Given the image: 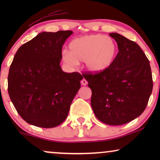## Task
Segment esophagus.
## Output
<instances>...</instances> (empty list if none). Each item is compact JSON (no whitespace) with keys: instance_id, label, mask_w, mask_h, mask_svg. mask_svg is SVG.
Returning a JSON list of instances; mask_svg holds the SVG:
<instances>
[{"instance_id":"34e87169","label":"esophagus","mask_w":160,"mask_h":160,"mask_svg":"<svg viewBox=\"0 0 160 160\" xmlns=\"http://www.w3.org/2000/svg\"><path fill=\"white\" fill-rule=\"evenodd\" d=\"M82 85H84V86H85V85H87V81L85 79V78H83L82 79Z\"/></svg>"}]
</instances>
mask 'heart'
I'll return each instance as SVG.
<instances>
[{
  "instance_id": "b5f03b06",
  "label": "heart",
  "mask_w": 160,
  "mask_h": 160,
  "mask_svg": "<svg viewBox=\"0 0 160 160\" xmlns=\"http://www.w3.org/2000/svg\"><path fill=\"white\" fill-rule=\"evenodd\" d=\"M70 52H62V58L71 65L85 61L87 68L101 72L108 68L117 54V47L112 38L102 35H89L74 39L70 43Z\"/></svg>"
}]
</instances>
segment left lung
<instances>
[{
  "label": "left lung",
  "instance_id": "left-lung-1",
  "mask_svg": "<svg viewBox=\"0 0 160 160\" xmlns=\"http://www.w3.org/2000/svg\"><path fill=\"white\" fill-rule=\"evenodd\" d=\"M119 52L108 68L88 72L84 77L92 90L95 117L109 125H121L139 117L147 106L153 89L149 61L139 45L117 32Z\"/></svg>",
  "mask_w": 160,
  "mask_h": 160
}]
</instances>
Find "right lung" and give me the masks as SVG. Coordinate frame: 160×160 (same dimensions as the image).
Returning a JSON list of instances; mask_svg holds the SVG:
<instances>
[{
	"mask_svg": "<svg viewBox=\"0 0 160 160\" xmlns=\"http://www.w3.org/2000/svg\"><path fill=\"white\" fill-rule=\"evenodd\" d=\"M71 30L42 32L17 50L8 76L13 105L28 124L43 128L60 125L81 87L82 74L65 73L60 65Z\"/></svg>",
	"mask_w": 160,
	"mask_h": 160,
	"instance_id": "obj_1",
	"label": "right lung"
}]
</instances>
